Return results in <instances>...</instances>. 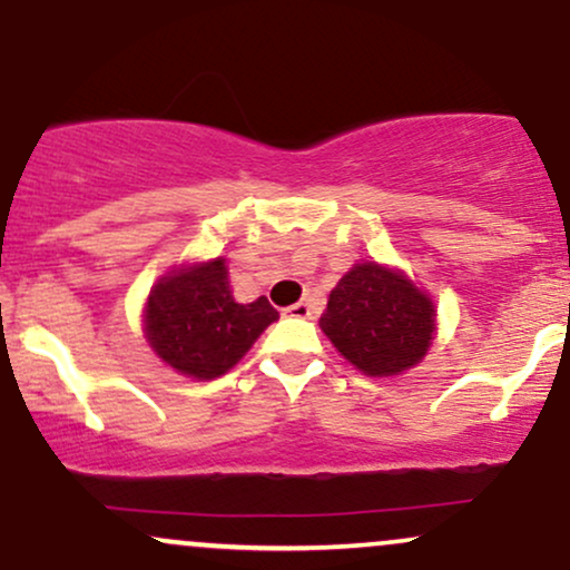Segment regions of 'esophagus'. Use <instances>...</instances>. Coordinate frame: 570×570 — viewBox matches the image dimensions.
I'll use <instances>...</instances> for the list:
<instances>
[{
    "label": "esophagus",
    "mask_w": 570,
    "mask_h": 570,
    "mask_svg": "<svg viewBox=\"0 0 570 570\" xmlns=\"http://www.w3.org/2000/svg\"><path fill=\"white\" fill-rule=\"evenodd\" d=\"M284 313H286V316H292V318H311V305L294 303L289 307H284Z\"/></svg>",
    "instance_id": "1"
}]
</instances>
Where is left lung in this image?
<instances>
[{
    "mask_svg": "<svg viewBox=\"0 0 570 570\" xmlns=\"http://www.w3.org/2000/svg\"><path fill=\"white\" fill-rule=\"evenodd\" d=\"M434 316L431 299L402 273L362 263L337 281L318 324L353 367L383 377L426 356Z\"/></svg>",
    "mask_w": 570,
    "mask_h": 570,
    "instance_id": "8db88e82",
    "label": "left lung"
}]
</instances>
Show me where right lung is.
Masks as SVG:
<instances>
[{
    "instance_id": "obj_1",
    "label": "right lung",
    "mask_w": 570,
    "mask_h": 570,
    "mask_svg": "<svg viewBox=\"0 0 570 570\" xmlns=\"http://www.w3.org/2000/svg\"><path fill=\"white\" fill-rule=\"evenodd\" d=\"M278 311L257 297L235 303L225 259L160 278L147 303V340L176 372L198 381L225 375L252 348Z\"/></svg>"
}]
</instances>
